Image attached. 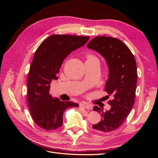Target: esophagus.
I'll return each mask as SVG.
<instances>
[{
	"label": "esophagus",
	"instance_id": "obj_1",
	"mask_svg": "<svg viewBox=\"0 0 158 158\" xmlns=\"http://www.w3.org/2000/svg\"><path fill=\"white\" fill-rule=\"evenodd\" d=\"M81 106L84 107L85 109H92V105H89L87 103L85 102H82L81 103Z\"/></svg>",
	"mask_w": 158,
	"mask_h": 158
}]
</instances>
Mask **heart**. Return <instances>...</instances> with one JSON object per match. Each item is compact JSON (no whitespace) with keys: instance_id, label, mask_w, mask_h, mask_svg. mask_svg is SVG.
<instances>
[{"instance_id":"heart-1","label":"heart","mask_w":158,"mask_h":158,"mask_svg":"<svg viewBox=\"0 0 158 158\" xmlns=\"http://www.w3.org/2000/svg\"><path fill=\"white\" fill-rule=\"evenodd\" d=\"M92 58H94V57H93L92 55H89V56H88V59H92Z\"/></svg>"}]
</instances>
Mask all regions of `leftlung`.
Masks as SVG:
<instances>
[{
    "mask_svg": "<svg viewBox=\"0 0 158 158\" xmlns=\"http://www.w3.org/2000/svg\"><path fill=\"white\" fill-rule=\"evenodd\" d=\"M88 48L95 50L106 59L109 77L105 91L113 99L108 103L111 109L106 112L98 106L94 111L101 114L102 119L92 128L99 132L117 130L126 121L135 103L137 84V68L135 56L128 47L120 40L98 36L91 40Z\"/></svg>",
    "mask_w": 158,
    "mask_h": 158,
    "instance_id": "1",
    "label": "left lung"
}]
</instances>
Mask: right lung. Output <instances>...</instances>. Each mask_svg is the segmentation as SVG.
Instances as JSON below:
<instances>
[{
  "label": "right lung",
  "mask_w": 158,
  "mask_h": 158,
  "mask_svg": "<svg viewBox=\"0 0 158 158\" xmlns=\"http://www.w3.org/2000/svg\"><path fill=\"white\" fill-rule=\"evenodd\" d=\"M89 39V36L52 35L35 52L27 76V104L33 121L44 130L60 127L65 110L79 107L76 103L52 98L49 94L50 84L58 80L57 74L66 57Z\"/></svg>",
  "instance_id": "add662e5"
}]
</instances>
